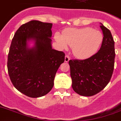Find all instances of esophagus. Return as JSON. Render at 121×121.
I'll return each mask as SVG.
<instances>
[{"mask_svg": "<svg viewBox=\"0 0 121 121\" xmlns=\"http://www.w3.org/2000/svg\"><path fill=\"white\" fill-rule=\"evenodd\" d=\"M69 60H70V57H69V56L66 55V56H65V62H68L69 61Z\"/></svg>", "mask_w": 121, "mask_h": 121, "instance_id": "1", "label": "esophagus"}]
</instances>
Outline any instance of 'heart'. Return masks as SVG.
<instances>
[{"instance_id": "b5f03b06", "label": "heart", "mask_w": 121, "mask_h": 121, "mask_svg": "<svg viewBox=\"0 0 121 121\" xmlns=\"http://www.w3.org/2000/svg\"><path fill=\"white\" fill-rule=\"evenodd\" d=\"M55 40L63 48L69 45L76 57L81 59L89 58L98 52L103 44L104 36L98 30L90 27L68 28L62 35L55 34Z\"/></svg>"}]
</instances>
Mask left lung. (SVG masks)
Returning <instances> with one entry per match:
<instances>
[{"mask_svg":"<svg viewBox=\"0 0 121 121\" xmlns=\"http://www.w3.org/2000/svg\"><path fill=\"white\" fill-rule=\"evenodd\" d=\"M101 24L104 40L98 52L87 59L69 61L72 86L81 96H91L101 92L110 82L113 72L115 42L109 29Z\"/></svg>","mask_w":121,"mask_h":121,"instance_id":"1","label":"left lung"}]
</instances>
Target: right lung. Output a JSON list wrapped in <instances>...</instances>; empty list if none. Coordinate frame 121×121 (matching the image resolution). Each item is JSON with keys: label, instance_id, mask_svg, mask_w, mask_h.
<instances>
[{"label": "right lung", "instance_id": "add662e5", "mask_svg": "<svg viewBox=\"0 0 121 121\" xmlns=\"http://www.w3.org/2000/svg\"><path fill=\"white\" fill-rule=\"evenodd\" d=\"M52 23L31 20L17 30L12 40L7 67L13 86L31 98L45 95L54 86L56 71L65 61V53L51 45ZM35 46L28 48L27 41Z\"/></svg>", "mask_w": 121, "mask_h": 121}]
</instances>
